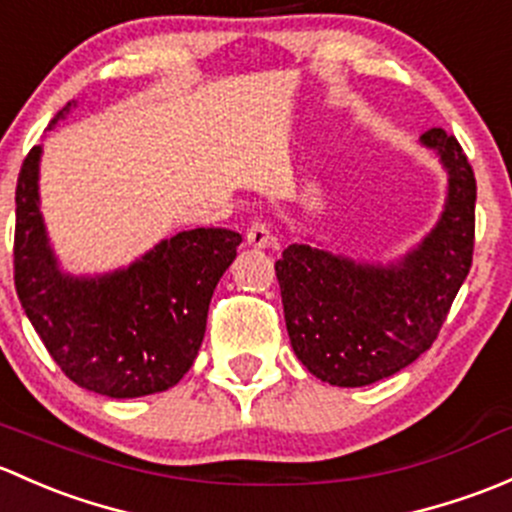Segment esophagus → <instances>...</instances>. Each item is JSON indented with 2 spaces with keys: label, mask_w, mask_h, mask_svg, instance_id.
<instances>
[{
  "label": "esophagus",
  "mask_w": 512,
  "mask_h": 512,
  "mask_svg": "<svg viewBox=\"0 0 512 512\" xmlns=\"http://www.w3.org/2000/svg\"><path fill=\"white\" fill-rule=\"evenodd\" d=\"M246 244L254 246V249H273V246H276V236L271 234L266 221L256 219L254 224L249 226V231H246Z\"/></svg>",
  "instance_id": "obj_1"
}]
</instances>
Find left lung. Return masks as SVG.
<instances>
[{
    "label": "left lung",
    "mask_w": 512,
    "mask_h": 512,
    "mask_svg": "<svg viewBox=\"0 0 512 512\" xmlns=\"http://www.w3.org/2000/svg\"><path fill=\"white\" fill-rule=\"evenodd\" d=\"M421 142L444 162L449 194L439 224L394 266H370L308 244L276 261L286 328L298 360L335 387H365L412 365L434 345L476 239V177L446 130Z\"/></svg>",
    "instance_id": "obj_1"
}]
</instances>
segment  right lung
Here are the masks:
<instances>
[{
	"mask_svg": "<svg viewBox=\"0 0 512 512\" xmlns=\"http://www.w3.org/2000/svg\"><path fill=\"white\" fill-rule=\"evenodd\" d=\"M39 157L41 147H31L17 179L14 286L26 318L78 387L113 399L175 387L197 357L209 300L241 236L229 229L179 231L128 268L98 278L66 276L39 212Z\"/></svg>",
	"mask_w": 512,
	"mask_h": 512,
	"instance_id": "right-lung-1",
	"label": "right lung"
}]
</instances>
